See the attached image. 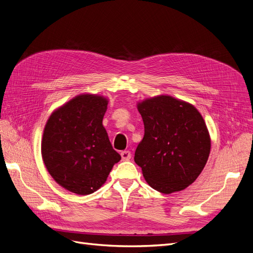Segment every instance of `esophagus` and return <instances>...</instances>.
I'll return each mask as SVG.
<instances>
[{
    "mask_svg": "<svg viewBox=\"0 0 253 253\" xmlns=\"http://www.w3.org/2000/svg\"><path fill=\"white\" fill-rule=\"evenodd\" d=\"M121 157H122V160H125V162H127V160H129V159H131V157H132L131 152H129V151H122L121 152Z\"/></svg>",
    "mask_w": 253,
    "mask_h": 253,
    "instance_id": "obj_1",
    "label": "esophagus"
}]
</instances>
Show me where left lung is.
<instances>
[{
  "label": "left lung",
  "instance_id": "left-lung-1",
  "mask_svg": "<svg viewBox=\"0 0 253 253\" xmlns=\"http://www.w3.org/2000/svg\"><path fill=\"white\" fill-rule=\"evenodd\" d=\"M144 136L135 151V163L144 179L158 192L186 189L202 173L211 140L205 120L192 104L171 96H157L137 104Z\"/></svg>",
  "mask_w": 253,
  "mask_h": 253
}]
</instances>
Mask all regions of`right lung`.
Masks as SVG:
<instances>
[{
    "label": "right lung",
    "instance_id": "add662e5",
    "mask_svg": "<svg viewBox=\"0 0 253 253\" xmlns=\"http://www.w3.org/2000/svg\"><path fill=\"white\" fill-rule=\"evenodd\" d=\"M106 109L104 97L79 95L53 112L44 127V165L51 177L73 193H94L121 159L102 125Z\"/></svg>",
    "mask_w": 253,
    "mask_h": 253
}]
</instances>
